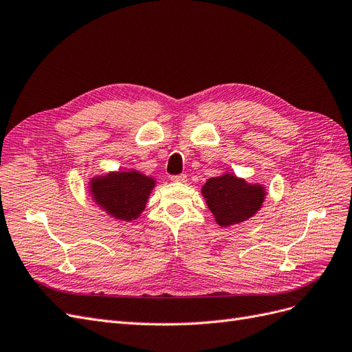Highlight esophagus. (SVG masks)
I'll return each mask as SVG.
<instances>
[{
    "instance_id": "1",
    "label": "esophagus",
    "mask_w": 352,
    "mask_h": 352,
    "mask_svg": "<svg viewBox=\"0 0 352 352\" xmlns=\"http://www.w3.org/2000/svg\"><path fill=\"white\" fill-rule=\"evenodd\" d=\"M172 182H177V184H185L186 182V175H176L170 177Z\"/></svg>"
}]
</instances>
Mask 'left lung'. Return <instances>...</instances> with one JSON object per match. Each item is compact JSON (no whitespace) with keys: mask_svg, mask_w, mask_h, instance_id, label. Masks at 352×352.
<instances>
[{"mask_svg":"<svg viewBox=\"0 0 352 352\" xmlns=\"http://www.w3.org/2000/svg\"><path fill=\"white\" fill-rule=\"evenodd\" d=\"M210 211L217 225L228 228L251 219L265 198V189L260 184H248L247 180L232 173L210 177L201 189Z\"/></svg>","mask_w":352,"mask_h":352,"instance_id":"8db88e82","label":"left lung"}]
</instances>
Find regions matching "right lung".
Segmentation results:
<instances>
[{
	"instance_id": "obj_1",
	"label": "right lung",
	"mask_w": 352,
	"mask_h": 352,
	"mask_svg": "<svg viewBox=\"0 0 352 352\" xmlns=\"http://www.w3.org/2000/svg\"><path fill=\"white\" fill-rule=\"evenodd\" d=\"M154 188L155 179L135 168L95 176L89 182V192L95 204L113 219L122 221L141 216Z\"/></svg>"
}]
</instances>
